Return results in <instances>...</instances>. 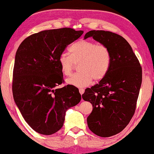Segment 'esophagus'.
Returning <instances> with one entry per match:
<instances>
[{
    "mask_svg": "<svg viewBox=\"0 0 154 154\" xmlns=\"http://www.w3.org/2000/svg\"><path fill=\"white\" fill-rule=\"evenodd\" d=\"M84 92H85V90H84V89H82V88L79 89V92H80V94H81V95L82 94L84 93Z\"/></svg>",
    "mask_w": 154,
    "mask_h": 154,
    "instance_id": "esophagus-1",
    "label": "esophagus"
}]
</instances>
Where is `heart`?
I'll return each instance as SVG.
<instances>
[{
    "mask_svg": "<svg viewBox=\"0 0 154 154\" xmlns=\"http://www.w3.org/2000/svg\"><path fill=\"white\" fill-rule=\"evenodd\" d=\"M71 55L63 53L59 57V65L64 75L72 74L75 64L78 72L66 82L78 88L88 86L92 80L101 81L107 75L111 65V54L106 46L89 40H80L69 48Z\"/></svg>",
    "mask_w": 154,
    "mask_h": 154,
    "instance_id": "b5f03b06",
    "label": "heart"
}]
</instances>
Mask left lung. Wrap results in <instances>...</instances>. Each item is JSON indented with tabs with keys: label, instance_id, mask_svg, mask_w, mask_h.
Here are the masks:
<instances>
[{
	"label": "left lung",
	"instance_id": "obj_1",
	"mask_svg": "<svg viewBox=\"0 0 154 154\" xmlns=\"http://www.w3.org/2000/svg\"><path fill=\"white\" fill-rule=\"evenodd\" d=\"M88 37L106 46L112 60L106 76L82 95L93 106L87 122L94 134L110 137L123 131L134 115L142 84V67L123 37L110 31L91 30L84 39Z\"/></svg>",
	"mask_w": 154,
	"mask_h": 154
}]
</instances>
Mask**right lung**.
<instances>
[{"label":"right lung","instance_id":"1","mask_svg":"<svg viewBox=\"0 0 154 154\" xmlns=\"http://www.w3.org/2000/svg\"><path fill=\"white\" fill-rule=\"evenodd\" d=\"M82 33L70 28L41 31L24 39L17 51L13 97L25 121L40 134L58 131L66 110L81 101L75 87H56L63 82L59 57Z\"/></svg>","mask_w":154,"mask_h":154}]
</instances>
